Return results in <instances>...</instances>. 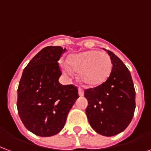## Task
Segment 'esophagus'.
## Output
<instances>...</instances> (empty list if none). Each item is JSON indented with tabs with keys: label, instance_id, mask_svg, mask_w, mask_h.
Listing matches in <instances>:
<instances>
[{
	"label": "esophagus",
	"instance_id": "1",
	"mask_svg": "<svg viewBox=\"0 0 151 151\" xmlns=\"http://www.w3.org/2000/svg\"><path fill=\"white\" fill-rule=\"evenodd\" d=\"M78 94L80 96H83L84 95V90L81 88H78Z\"/></svg>",
	"mask_w": 151,
	"mask_h": 151
}]
</instances>
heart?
<instances>
[{"instance_id":"b5f03b06","label":"heart","mask_w":151,"mask_h":151,"mask_svg":"<svg viewBox=\"0 0 151 151\" xmlns=\"http://www.w3.org/2000/svg\"><path fill=\"white\" fill-rule=\"evenodd\" d=\"M67 63L73 70L79 72L80 78L88 86H97L106 81L111 71L112 63L110 56L103 52L90 50L73 55ZM63 71L71 74V70L63 65Z\"/></svg>"}]
</instances>
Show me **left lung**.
Masks as SVG:
<instances>
[{
	"instance_id": "8db88e82",
	"label": "left lung",
	"mask_w": 151,
	"mask_h": 151,
	"mask_svg": "<svg viewBox=\"0 0 151 151\" xmlns=\"http://www.w3.org/2000/svg\"><path fill=\"white\" fill-rule=\"evenodd\" d=\"M107 52L112 63L109 78L99 86L86 89L84 97L88 101L86 115L91 127L101 135L112 137L125 130L132 121L136 91L126 65L113 52Z\"/></svg>"
}]
</instances>
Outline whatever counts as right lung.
<instances>
[{
  "label": "right lung",
  "mask_w": 151,
  "mask_h": 151,
  "mask_svg": "<svg viewBox=\"0 0 151 151\" xmlns=\"http://www.w3.org/2000/svg\"><path fill=\"white\" fill-rule=\"evenodd\" d=\"M66 49L47 46L23 70L18 88L17 109L27 129L40 137H51L63 128L67 115L79 98L78 88L62 85L58 61Z\"/></svg>",
  "instance_id": "obj_1"
}]
</instances>
